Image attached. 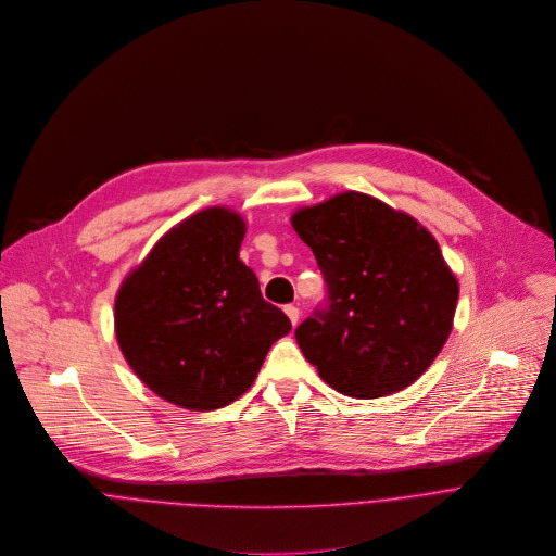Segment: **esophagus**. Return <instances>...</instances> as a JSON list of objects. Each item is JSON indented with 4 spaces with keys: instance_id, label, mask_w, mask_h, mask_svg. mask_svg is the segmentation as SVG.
Segmentation results:
<instances>
[{
    "instance_id": "34e87169",
    "label": "esophagus",
    "mask_w": 556,
    "mask_h": 556,
    "mask_svg": "<svg viewBox=\"0 0 556 556\" xmlns=\"http://www.w3.org/2000/svg\"><path fill=\"white\" fill-rule=\"evenodd\" d=\"M285 313L289 315L291 324H293V326H298V321H300V308H298V306H293V304H287V306H285Z\"/></svg>"
}]
</instances>
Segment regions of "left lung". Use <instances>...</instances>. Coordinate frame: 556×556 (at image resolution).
<instances>
[{
	"instance_id": "obj_1",
	"label": "left lung",
	"mask_w": 556,
	"mask_h": 556,
	"mask_svg": "<svg viewBox=\"0 0 556 556\" xmlns=\"http://www.w3.org/2000/svg\"><path fill=\"white\" fill-rule=\"evenodd\" d=\"M326 282V302L295 328L319 377L377 399L414 383L445 346L458 280L435 239L405 212L342 192L291 216Z\"/></svg>"
}]
</instances>
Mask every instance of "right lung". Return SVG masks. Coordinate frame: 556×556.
Listing matches in <instances>:
<instances>
[{
	"instance_id": "1",
	"label": "right lung",
	"mask_w": 556,
	"mask_h": 556,
	"mask_svg": "<svg viewBox=\"0 0 556 556\" xmlns=\"http://www.w3.org/2000/svg\"><path fill=\"white\" fill-rule=\"evenodd\" d=\"M243 237L237 212L201 210L155 243L116 295L121 351L168 403L207 412L237 401L291 330L239 258Z\"/></svg>"
}]
</instances>
